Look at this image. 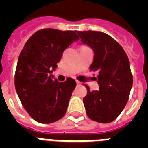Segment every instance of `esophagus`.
Segmentation results:
<instances>
[{
  "label": "esophagus",
  "mask_w": 148,
  "mask_h": 148,
  "mask_svg": "<svg viewBox=\"0 0 148 148\" xmlns=\"http://www.w3.org/2000/svg\"><path fill=\"white\" fill-rule=\"evenodd\" d=\"M76 83H77V85H80V82H78V81H76Z\"/></svg>",
  "instance_id": "34e87169"
}]
</instances>
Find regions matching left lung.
Segmentation results:
<instances>
[{
  "label": "left lung",
  "instance_id": "left-lung-1",
  "mask_svg": "<svg viewBox=\"0 0 148 148\" xmlns=\"http://www.w3.org/2000/svg\"><path fill=\"white\" fill-rule=\"evenodd\" d=\"M81 41L93 49L90 70L97 73L99 90L88 86L83 103L89 117L100 123H110L126 106L133 83L130 62L126 53L110 36L101 32L77 31ZM78 37V38H79Z\"/></svg>",
  "mask_w": 148,
  "mask_h": 148
}]
</instances>
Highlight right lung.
Here are the masks:
<instances>
[{"mask_svg":"<svg viewBox=\"0 0 148 148\" xmlns=\"http://www.w3.org/2000/svg\"><path fill=\"white\" fill-rule=\"evenodd\" d=\"M77 39L74 31L46 28L34 33L21 51L15 88L25 110L39 123H53L66 112L76 82L71 77L59 82L52 72L63 51Z\"/></svg>","mask_w":148,"mask_h":148,"instance_id":"add662e5","label":"right lung"}]
</instances>
